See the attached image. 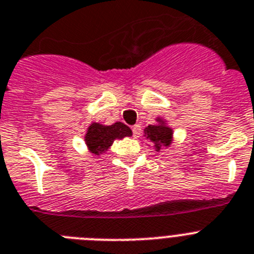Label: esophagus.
I'll list each match as a JSON object with an SVG mask.
<instances>
[{"instance_id": "1", "label": "esophagus", "mask_w": 254, "mask_h": 254, "mask_svg": "<svg viewBox=\"0 0 254 254\" xmlns=\"http://www.w3.org/2000/svg\"><path fill=\"white\" fill-rule=\"evenodd\" d=\"M131 130H133V136L134 138H139L140 134H142V127H140L139 124L134 125L133 127H131Z\"/></svg>"}]
</instances>
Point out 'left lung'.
Returning a JSON list of instances; mask_svg holds the SVG:
<instances>
[{
    "mask_svg": "<svg viewBox=\"0 0 254 254\" xmlns=\"http://www.w3.org/2000/svg\"><path fill=\"white\" fill-rule=\"evenodd\" d=\"M160 124L157 125H148L144 129V134L147 139L151 140L153 145L156 147V151H160L162 147H167L171 144L173 140V129L165 124L162 119H157Z\"/></svg>",
    "mask_w": 254,
    "mask_h": 254,
    "instance_id": "8db88e82",
    "label": "left lung"
}]
</instances>
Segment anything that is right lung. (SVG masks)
<instances>
[{
  "instance_id": "add662e5",
  "label": "right lung",
  "mask_w": 254,
  "mask_h": 254,
  "mask_svg": "<svg viewBox=\"0 0 254 254\" xmlns=\"http://www.w3.org/2000/svg\"><path fill=\"white\" fill-rule=\"evenodd\" d=\"M130 135H131V130L123 123H115L109 127L93 123L88 127V131L85 134V143L89 151L98 156L107 151L115 139H123L125 136Z\"/></svg>"
}]
</instances>
